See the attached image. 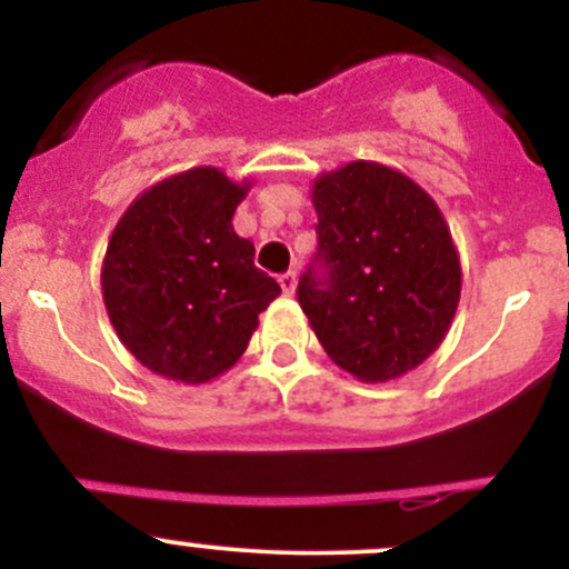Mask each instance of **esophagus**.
I'll use <instances>...</instances> for the list:
<instances>
[{"mask_svg": "<svg viewBox=\"0 0 569 569\" xmlns=\"http://www.w3.org/2000/svg\"><path fill=\"white\" fill-rule=\"evenodd\" d=\"M278 283H280V289H283V293H293V289H297V276H293V272H283V276L278 278Z\"/></svg>", "mask_w": 569, "mask_h": 569, "instance_id": "esophagus-1", "label": "esophagus"}]
</instances>
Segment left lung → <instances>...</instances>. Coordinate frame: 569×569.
<instances>
[{"label": "left lung", "instance_id": "left-lung-1", "mask_svg": "<svg viewBox=\"0 0 569 569\" xmlns=\"http://www.w3.org/2000/svg\"><path fill=\"white\" fill-rule=\"evenodd\" d=\"M318 251L297 299L318 342L361 382L417 369L460 302V257L439 206L409 176L356 160L312 184Z\"/></svg>", "mask_w": 569, "mask_h": 569}]
</instances>
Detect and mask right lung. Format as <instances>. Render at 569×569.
Masks as SVG:
<instances>
[{
	"mask_svg": "<svg viewBox=\"0 0 569 569\" xmlns=\"http://www.w3.org/2000/svg\"><path fill=\"white\" fill-rule=\"evenodd\" d=\"M251 181L219 168L176 173L139 194L109 238L101 291L117 337L154 375L200 385L248 348L280 293L232 227Z\"/></svg>",
	"mask_w": 569,
	"mask_h": 569,
	"instance_id": "right-lung-1",
	"label": "right lung"
}]
</instances>
